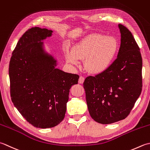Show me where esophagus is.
Masks as SVG:
<instances>
[{
    "mask_svg": "<svg viewBox=\"0 0 150 150\" xmlns=\"http://www.w3.org/2000/svg\"><path fill=\"white\" fill-rule=\"evenodd\" d=\"M84 80H85V78L84 77H83V76H80V77H79V81H78V82H79V83H83V82H84Z\"/></svg>",
    "mask_w": 150,
    "mask_h": 150,
    "instance_id": "obj_1",
    "label": "esophagus"
}]
</instances>
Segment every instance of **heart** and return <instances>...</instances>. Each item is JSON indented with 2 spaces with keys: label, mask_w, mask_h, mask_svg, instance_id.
<instances>
[{
  "label": "heart",
  "mask_w": 150,
  "mask_h": 150,
  "mask_svg": "<svg viewBox=\"0 0 150 150\" xmlns=\"http://www.w3.org/2000/svg\"><path fill=\"white\" fill-rule=\"evenodd\" d=\"M118 50L117 39L101 33H92L78 42L72 50L65 52L67 62L79 65V59H85V69L91 74L106 71L113 63Z\"/></svg>",
  "instance_id": "1"
}]
</instances>
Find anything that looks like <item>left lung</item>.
Instances as JSON below:
<instances>
[{
	"mask_svg": "<svg viewBox=\"0 0 150 150\" xmlns=\"http://www.w3.org/2000/svg\"><path fill=\"white\" fill-rule=\"evenodd\" d=\"M121 43L117 58L106 71L83 82L88 112L94 121L109 124L126 118L142 91V59L132 33L118 24Z\"/></svg>",
	"mask_w": 150,
	"mask_h": 150,
	"instance_id": "left-lung-1",
	"label": "left lung"
}]
</instances>
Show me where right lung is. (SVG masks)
<instances>
[{"mask_svg":"<svg viewBox=\"0 0 150 150\" xmlns=\"http://www.w3.org/2000/svg\"><path fill=\"white\" fill-rule=\"evenodd\" d=\"M52 31L33 27L18 41L9 65L12 102L26 120L38 128L53 127L65 117L69 91L78 74L56 69L42 40Z\"/></svg>","mask_w":150,"mask_h":150,"instance_id":"right-lung-1","label":"right lung"}]
</instances>
